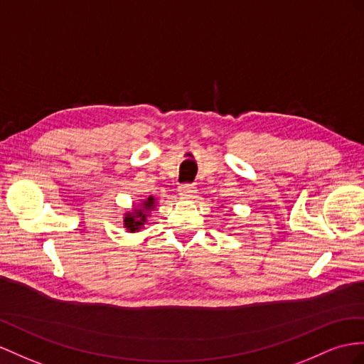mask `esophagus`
Returning <instances> with one entry per match:
<instances>
[{
  "label": "esophagus",
  "mask_w": 364,
  "mask_h": 364,
  "mask_svg": "<svg viewBox=\"0 0 364 364\" xmlns=\"http://www.w3.org/2000/svg\"><path fill=\"white\" fill-rule=\"evenodd\" d=\"M178 192L183 197H193V193L197 192V188L192 183H183L178 186Z\"/></svg>",
  "instance_id": "obj_1"
}]
</instances>
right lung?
Masks as SVG:
<instances>
[{"instance_id":"obj_1","label":"right lung","mask_w":364,"mask_h":364,"mask_svg":"<svg viewBox=\"0 0 364 364\" xmlns=\"http://www.w3.org/2000/svg\"><path fill=\"white\" fill-rule=\"evenodd\" d=\"M155 204V198L154 197H149L146 201H144V209H151ZM143 209V210H144ZM143 210H136L135 213H127V215L124 217V228H127V230L130 232H135L138 230L139 228H141L144 225L146 221V213Z\"/></svg>"}]
</instances>
